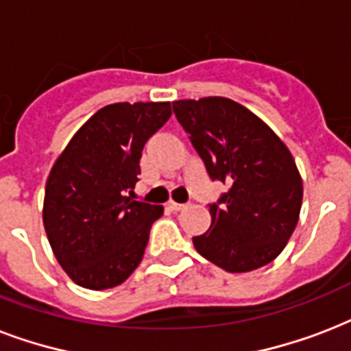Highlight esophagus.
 <instances>
[{
  "label": "esophagus",
  "mask_w": 351,
  "mask_h": 351,
  "mask_svg": "<svg viewBox=\"0 0 351 351\" xmlns=\"http://www.w3.org/2000/svg\"><path fill=\"white\" fill-rule=\"evenodd\" d=\"M167 208H169L171 211H182V209L186 208V204H178V202H173V200H171V202L167 204Z\"/></svg>",
  "instance_id": "1"
}]
</instances>
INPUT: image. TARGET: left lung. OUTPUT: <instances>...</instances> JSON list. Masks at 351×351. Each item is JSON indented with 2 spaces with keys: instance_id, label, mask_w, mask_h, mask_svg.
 Wrapping results in <instances>:
<instances>
[{
  "instance_id": "left-lung-1",
  "label": "left lung",
  "mask_w": 351,
  "mask_h": 351,
  "mask_svg": "<svg viewBox=\"0 0 351 351\" xmlns=\"http://www.w3.org/2000/svg\"><path fill=\"white\" fill-rule=\"evenodd\" d=\"M211 180L228 186L209 204L211 226L193 244L230 273L269 264L299 222L302 180L280 138L258 117L228 98L173 101Z\"/></svg>"
}]
</instances>
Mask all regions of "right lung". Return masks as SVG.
I'll return each instance as SVG.
<instances>
[{"label":"right lung","mask_w":351,"mask_h":351,"mask_svg":"<svg viewBox=\"0 0 351 351\" xmlns=\"http://www.w3.org/2000/svg\"><path fill=\"white\" fill-rule=\"evenodd\" d=\"M171 104H112L80 129L51 169L43 226L60 266L87 289L121 284L142 262L162 206L132 200L142 149Z\"/></svg>","instance_id":"1"}]
</instances>
